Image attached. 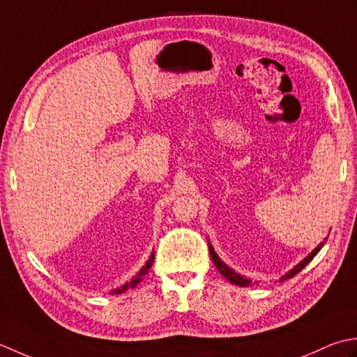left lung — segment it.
<instances>
[{"instance_id":"left-lung-1","label":"left lung","mask_w":357,"mask_h":357,"mask_svg":"<svg viewBox=\"0 0 357 357\" xmlns=\"http://www.w3.org/2000/svg\"><path fill=\"white\" fill-rule=\"evenodd\" d=\"M208 246H209V254H211V259H213V261H214V265H215V268L217 270L220 271V274L223 275L225 279H228L231 283H234V285H238V287H248V285H251V280L250 279H246V278H243V275H240V274H237L234 270H231V268L228 266V265H225L223 261L220 260V257L217 256V252L214 251V248H213V245H211L209 242H208ZM322 246H324V243H321L317 246V248H314L312 250V252L310 254V256H307L305 257L301 264H297L293 270L291 271H288L285 275H283V278L280 279V280H287V279H289V278H293V275H296L297 273H301L305 266H307L310 261L312 260V257L316 256V254L322 250Z\"/></svg>"}]
</instances>
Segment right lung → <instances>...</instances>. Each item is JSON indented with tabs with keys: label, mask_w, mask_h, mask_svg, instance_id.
Here are the masks:
<instances>
[{
	"label": "right lung",
	"mask_w": 357,
	"mask_h": 357,
	"mask_svg": "<svg viewBox=\"0 0 357 357\" xmlns=\"http://www.w3.org/2000/svg\"><path fill=\"white\" fill-rule=\"evenodd\" d=\"M152 261H154V252H152V254H151V257H149V260L146 261V265H144V266L142 268V270H140V271H138V274L135 275V278H134L132 280H130L129 283H125V285H123L121 288H117V289H114V291H112V293H114V294H120V293H123V291H126L128 288H135V287L138 285V283H140V282H142V279L144 278V275H146V274L149 273V268L152 266Z\"/></svg>",
	"instance_id": "add662e5"
}]
</instances>
